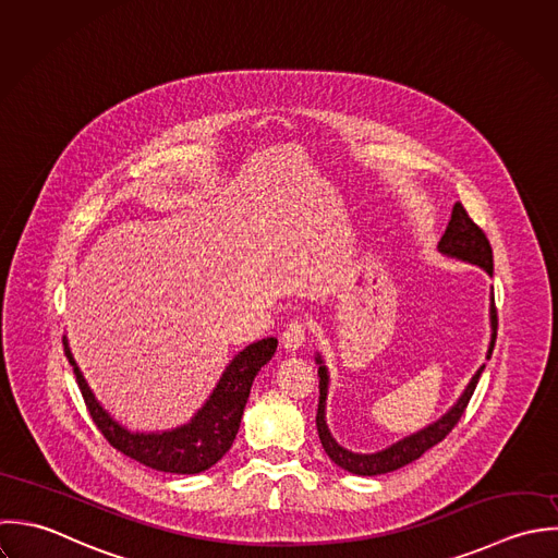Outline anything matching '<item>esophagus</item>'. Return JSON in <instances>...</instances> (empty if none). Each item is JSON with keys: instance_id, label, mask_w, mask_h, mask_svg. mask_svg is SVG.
<instances>
[{"instance_id": "1", "label": "esophagus", "mask_w": 558, "mask_h": 558, "mask_svg": "<svg viewBox=\"0 0 558 558\" xmlns=\"http://www.w3.org/2000/svg\"><path fill=\"white\" fill-rule=\"evenodd\" d=\"M305 338H307V323L303 318H296L286 327V331L281 336V344L286 351L294 353L305 344Z\"/></svg>"}]
</instances>
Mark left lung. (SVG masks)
<instances>
[{
	"label": "left lung",
	"instance_id": "obj_1",
	"mask_svg": "<svg viewBox=\"0 0 558 558\" xmlns=\"http://www.w3.org/2000/svg\"><path fill=\"white\" fill-rule=\"evenodd\" d=\"M437 251L448 255V257H457L461 262L468 264H476L481 266L487 275H494V253H492V244L487 240V235L483 233V229L468 216L465 207L461 203H454L452 214H450V222L437 244ZM489 320H492V342L487 349V360L494 353V344H496V331H498V314H496V305H494V294H492V305H489ZM316 364H320L318 376H320V402H318V415H316V426H318V437L320 444L325 448V452L329 454V459L340 465L342 470L351 472V474H360V476H376V474H387L393 472L415 459H420L428 448H433L435 444H439L452 428L454 424L461 420L474 389L476 383L481 378V374L485 371V366H481L476 374L472 376V380L468 383V387L463 389V393L459 396V400L433 424L424 426L422 430L402 437L400 441L387 446L385 450L372 452V454H360L353 450L342 448L333 435L329 433L327 420H325V404H327V391H329V372L327 366L323 364V357H316Z\"/></svg>",
	"mask_w": 558,
	"mask_h": 558
}]
</instances>
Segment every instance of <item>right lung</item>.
I'll return each mask as SVG.
<instances>
[{
	"label": "right lung",
	"mask_w": 558,
	"mask_h": 558,
	"mask_svg": "<svg viewBox=\"0 0 558 558\" xmlns=\"http://www.w3.org/2000/svg\"><path fill=\"white\" fill-rule=\"evenodd\" d=\"M275 351V338H264L240 351L222 372L205 404L184 426L162 433H132L97 402L64 338V355L73 366L86 409L101 435L125 457L151 470L171 474H198L222 459L240 428L253 378L272 360Z\"/></svg>",
	"instance_id": "add662e5"
}]
</instances>
